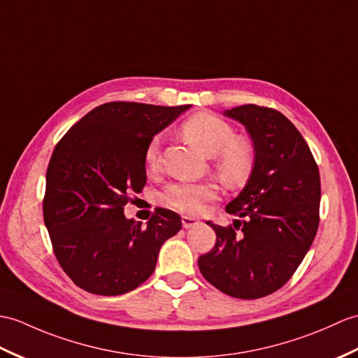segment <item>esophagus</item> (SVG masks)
Wrapping results in <instances>:
<instances>
[{"label": "esophagus", "mask_w": 358, "mask_h": 358, "mask_svg": "<svg viewBox=\"0 0 358 358\" xmlns=\"http://www.w3.org/2000/svg\"><path fill=\"white\" fill-rule=\"evenodd\" d=\"M181 224L185 229H190V227H195L199 224V221L196 218L192 217H181Z\"/></svg>", "instance_id": "obj_1"}]
</instances>
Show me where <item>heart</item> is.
<instances>
[{"label": "heart", "mask_w": 358, "mask_h": 358, "mask_svg": "<svg viewBox=\"0 0 358 358\" xmlns=\"http://www.w3.org/2000/svg\"><path fill=\"white\" fill-rule=\"evenodd\" d=\"M182 136L206 155H215V169L229 186L244 185L255 166V149L247 138L235 137L230 124L217 115L198 113L181 124ZM145 166L155 171L160 164V140L152 138L145 149ZM218 187L212 181H178L164 190V201L182 213H198L213 201Z\"/></svg>", "instance_id": "1"}]
</instances>
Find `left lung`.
<instances>
[{"label": "left lung", "instance_id": "left-lung-1", "mask_svg": "<svg viewBox=\"0 0 358 358\" xmlns=\"http://www.w3.org/2000/svg\"><path fill=\"white\" fill-rule=\"evenodd\" d=\"M224 115L243 123L255 166L245 187L226 206L238 220L221 227L198 259L207 282L238 299H259L284 287L310 250L319 227L320 176L305 138L284 114L241 105Z\"/></svg>", "mask_w": 358, "mask_h": 358}]
</instances>
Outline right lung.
Returning <instances> with one entry per match:
<instances>
[{"label":"right lung","mask_w":358,"mask_h":358,"mask_svg":"<svg viewBox=\"0 0 358 358\" xmlns=\"http://www.w3.org/2000/svg\"><path fill=\"white\" fill-rule=\"evenodd\" d=\"M190 105L110 102L84 115L56 145L43 203L53 252L69 278L88 293L119 296L151 276L180 215L157 207L146 226L123 207L146 185L149 141Z\"/></svg>","instance_id":"add662e5"}]
</instances>
